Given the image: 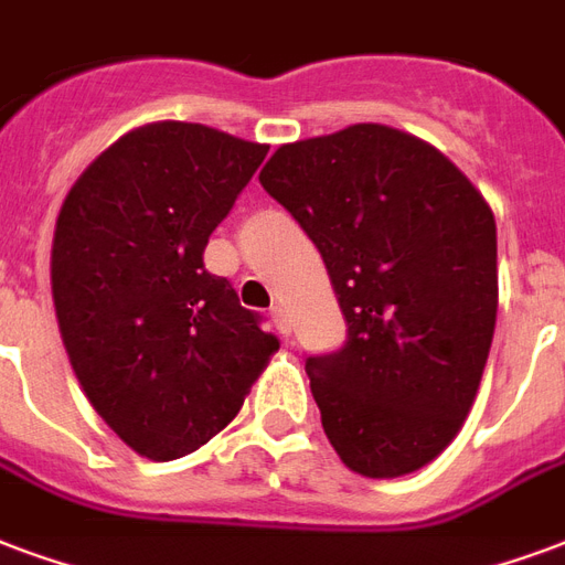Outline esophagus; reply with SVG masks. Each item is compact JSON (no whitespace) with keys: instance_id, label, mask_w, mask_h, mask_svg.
<instances>
[{"instance_id":"obj_1","label":"esophagus","mask_w":565,"mask_h":565,"mask_svg":"<svg viewBox=\"0 0 565 565\" xmlns=\"http://www.w3.org/2000/svg\"><path fill=\"white\" fill-rule=\"evenodd\" d=\"M270 321H274V328L282 333V337H288L291 333V321H288V312L286 307H274L270 309Z\"/></svg>"}]
</instances>
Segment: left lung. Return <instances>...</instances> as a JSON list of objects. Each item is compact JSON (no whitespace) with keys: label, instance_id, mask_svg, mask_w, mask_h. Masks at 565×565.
<instances>
[{"label":"left lung","instance_id":"obj_1","mask_svg":"<svg viewBox=\"0 0 565 565\" xmlns=\"http://www.w3.org/2000/svg\"><path fill=\"white\" fill-rule=\"evenodd\" d=\"M262 186L312 237L345 345L307 360L345 468L393 479L452 444L498 321V226L449 157L387 125H348L274 151Z\"/></svg>","mask_w":565,"mask_h":565}]
</instances>
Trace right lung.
<instances>
[{"label":"right lung","mask_w":565,"mask_h":565,"mask_svg":"<svg viewBox=\"0 0 565 565\" xmlns=\"http://www.w3.org/2000/svg\"><path fill=\"white\" fill-rule=\"evenodd\" d=\"M265 154L207 125H139L58 211L50 286L67 360L106 426L151 461L223 431L279 348L202 262Z\"/></svg>","instance_id":"right-lung-1"}]
</instances>
